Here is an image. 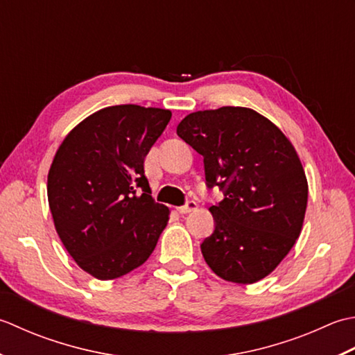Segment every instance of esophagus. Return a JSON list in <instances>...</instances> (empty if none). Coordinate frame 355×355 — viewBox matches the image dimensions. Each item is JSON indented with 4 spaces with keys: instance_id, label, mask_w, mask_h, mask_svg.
<instances>
[{
    "instance_id": "esophagus-1",
    "label": "esophagus",
    "mask_w": 355,
    "mask_h": 355,
    "mask_svg": "<svg viewBox=\"0 0 355 355\" xmlns=\"http://www.w3.org/2000/svg\"><path fill=\"white\" fill-rule=\"evenodd\" d=\"M198 208V204L194 200H188L185 205H182V207H179V208H176L178 211L180 213V214H187V213H191V211H194V209Z\"/></svg>"
}]
</instances>
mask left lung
Listing matches in <instances>:
<instances>
[{
	"label": "left lung",
	"mask_w": 355,
	"mask_h": 355,
	"mask_svg": "<svg viewBox=\"0 0 355 355\" xmlns=\"http://www.w3.org/2000/svg\"><path fill=\"white\" fill-rule=\"evenodd\" d=\"M176 132L204 156L207 185L225 196L209 207L216 227L200 245L205 262L234 284L266 277L294 247L305 219L308 180L297 151L247 107L190 113Z\"/></svg>",
	"instance_id": "1"
}]
</instances>
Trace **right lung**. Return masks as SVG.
Segmentation results:
<instances>
[{"label":"right lung","instance_id":"right-lung-1","mask_svg":"<svg viewBox=\"0 0 355 355\" xmlns=\"http://www.w3.org/2000/svg\"><path fill=\"white\" fill-rule=\"evenodd\" d=\"M171 112L105 107L79 122L56 150L47 198L56 233L81 270L124 276L153 252L170 209L156 204L144 170Z\"/></svg>","mask_w":355,"mask_h":355}]
</instances>
